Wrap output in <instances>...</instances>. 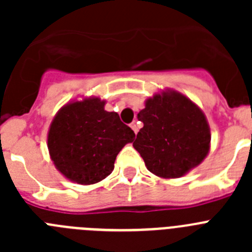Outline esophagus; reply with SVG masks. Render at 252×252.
Instances as JSON below:
<instances>
[{
	"instance_id": "1",
	"label": "esophagus",
	"mask_w": 252,
	"mask_h": 252,
	"mask_svg": "<svg viewBox=\"0 0 252 252\" xmlns=\"http://www.w3.org/2000/svg\"><path fill=\"white\" fill-rule=\"evenodd\" d=\"M130 127L132 128L133 132H135V133H137V131H139V126H137V124H136V122H135V121H133L132 124L130 125Z\"/></svg>"
}]
</instances>
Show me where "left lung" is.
Segmentation results:
<instances>
[{"instance_id":"left-lung-1","label":"left lung","mask_w":252,"mask_h":252,"mask_svg":"<svg viewBox=\"0 0 252 252\" xmlns=\"http://www.w3.org/2000/svg\"><path fill=\"white\" fill-rule=\"evenodd\" d=\"M144 124L133 148L149 171L175 179L194 169L208 155L211 130L203 111L174 90L155 93L137 113Z\"/></svg>"}]
</instances>
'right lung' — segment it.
I'll return each instance as SVG.
<instances>
[{
	"label": "right lung",
	"instance_id": "obj_1",
	"mask_svg": "<svg viewBox=\"0 0 252 252\" xmlns=\"http://www.w3.org/2000/svg\"><path fill=\"white\" fill-rule=\"evenodd\" d=\"M106 101L86 97L64 104L53 119L48 149L55 168L70 182L90 186L112 173L117 154L135 133Z\"/></svg>",
	"mask_w": 252,
	"mask_h": 252
}]
</instances>
